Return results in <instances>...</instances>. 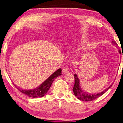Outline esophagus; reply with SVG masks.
Segmentation results:
<instances>
[{"label": "esophagus", "mask_w": 123, "mask_h": 123, "mask_svg": "<svg viewBox=\"0 0 123 123\" xmlns=\"http://www.w3.org/2000/svg\"><path fill=\"white\" fill-rule=\"evenodd\" d=\"M68 72L69 70L67 67H64L62 69V73L63 74H66L67 73H68Z\"/></svg>", "instance_id": "esophagus-1"}]
</instances>
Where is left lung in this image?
I'll use <instances>...</instances> for the list:
<instances>
[{"label":"left lung","instance_id":"left-lung-1","mask_svg":"<svg viewBox=\"0 0 123 123\" xmlns=\"http://www.w3.org/2000/svg\"><path fill=\"white\" fill-rule=\"evenodd\" d=\"M111 43H113V45H115L116 46H118V45L117 44V43L115 41H112ZM119 53H121V51L119 50ZM74 78H75V84L74 86L73 87V92L74 94L75 95V96L77 98L80 100H83V101H86V102H88V101H92L93 100L99 97L100 96H102L105 92L107 91L108 90L110 89L111 87L113 85H111L110 87H108V88L105 89L104 91L103 92H98V93L97 94H88L87 92H85L83 91V90L81 89V87L80 86V80L78 77L77 74H74Z\"/></svg>","mask_w":123,"mask_h":123}]
</instances>
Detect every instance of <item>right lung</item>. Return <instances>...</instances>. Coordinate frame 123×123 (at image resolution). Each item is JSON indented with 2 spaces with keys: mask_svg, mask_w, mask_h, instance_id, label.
<instances>
[{
  "mask_svg": "<svg viewBox=\"0 0 123 123\" xmlns=\"http://www.w3.org/2000/svg\"><path fill=\"white\" fill-rule=\"evenodd\" d=\"M61 75L62 69L59 68L56 70L55 72H54L52 75H51L39 86L33 89H24L18 87L17 86H16V85H15V86L20 92L26 95L27 96L29 97L32 98L42 97L47 93L55 79L57 78L58 76H61Z\"/></svg>",
  "mask_w": 123,
  "mask_h": 123,
  "instance_id": "1",
  "label": "right lung"
}]
</instances>
